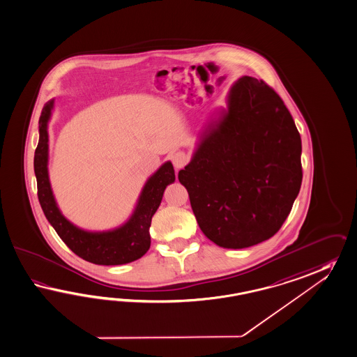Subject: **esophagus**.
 I'll list each match as a JSON object with an SVG mask.
<instances>
[{
	"mask_svg": "<svg viewBox=\"0 0 357 357\" xmlns=\"http://www.w3.org/2000/svg\"><path fill=\"white\" fill-rule=\"evenodd\" d=\"M172 163H174L176 169H181L189 163V156L186 155L183 151H178V153L172 155Z\"/></svg>",
	"mask_w": 357,
	"mask_h": 357,
	"instance_id": "34e87169",
	"label": "esophagus"
}]
</instances>
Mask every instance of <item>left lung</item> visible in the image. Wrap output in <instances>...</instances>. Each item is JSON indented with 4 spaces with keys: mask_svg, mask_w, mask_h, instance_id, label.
<instances>
[{
    "mask_svg": "<svg viewBox=\"0 0 357 357\" xmlns=\"http://www.w3.org/2000/svg\"><path fill=\"white\" fill-rule=\"evenodd\" d=\"M302 139L281 97L245 76L230 89L228 111L178 172L204 236L245 248L273 237L302 185Z\"/></svg>",
    "mask_w": 357,
    "mask_h": 357,
    "instance_id": "obj_1",
    "label": "left lung"
}]
</instances>
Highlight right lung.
<instances>
[{"instance_id": "add662e5", "label": "right lung", "mask_w": 357, "mask_h": 357, "mask_svg": "<svg viewBox=\"0 0 357 357\" xmlns=\"http://www.w3.org/2000/svg\"><path fill=\"white\" fill-rule=\"evenodd\" d=\"M53 109V101L46 102L43 107L38 130L40 139L35 151V174L37 180V197L46 219L55 229L67 247L84 260L98 265H120L135 261L145 255L150 248L149 228L165 192V186L174 181V165L167 162L147 181L141 192L137 207L132 218L123 227L91 233L76 228L55 204L47 176V120Z\"/></svg>"}]
</instances>
